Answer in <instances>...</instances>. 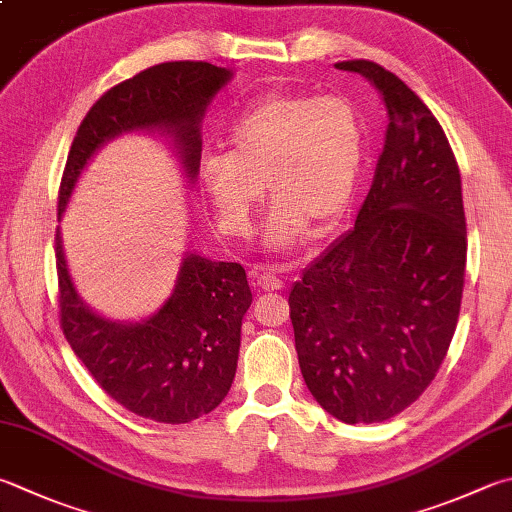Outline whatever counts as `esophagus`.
<instances>
[{
    "mask_svg": "<svg viewBox=\"0 0 512 512\" xmlns=\"http://www.w3.org/2000/svg\"><path fill=\"white\" fill-rule=\"evenodd\" d=\"M285 269L281 267H272V265H256L249 276H252L254 285H258L260 289H265V292H274V289H283V278L281 274Z\"/></svg>",
    "mask_w": 512,
    "mask_h": 512,
    "instance_id": "34e87169",
    "label": "esophagus"
}]
</instances>
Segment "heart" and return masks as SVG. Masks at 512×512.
Wrapping results in <instances>:
<instances>
[{"mask_svg":"<svg viewBox=\"0 0 512 512\" xmlns=\"http://www.w3.org/2000/svg\"><path fill=\"white\" fill-rule=\"evenodd\" d=\"M227 151H209L198 187L218 229L247 238L265 185L274 198L263 243L274 252L298 245L307 225L343 214L363 160V124L341 95L267 93L238 115Z\"/></svg>","mask_w":512,"mask_h":512,"instance_id":"1","label":"heart"}]
</instances>
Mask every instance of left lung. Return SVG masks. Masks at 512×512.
Instances as JSON below:
<instances>
[{"instance_id":"obj_1","label":"left lung","mask_w":512,"mask_h":512,"mask_svg":"<svg viewBox=\"0 0 512 512\" xmlns=\"http://www.w3.org/2000/svg\"><path fill=\"white\" fill-rule=\"evenodd\" d=\"M336 69L376 86L388 131L354 229L289 292L305 385L343 423H379L435 379L455 334L466 272L461 176L419 95L368 60Z\"/></svg>"}]
</instances>
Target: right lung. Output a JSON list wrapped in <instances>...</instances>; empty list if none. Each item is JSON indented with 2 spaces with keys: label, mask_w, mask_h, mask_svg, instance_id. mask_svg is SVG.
<instances>
[{
  "label": "right lung",
  "mask_w": 512,
  "mask_h": 512,
  "mask_svg": "<svg viewBox=\"0 0 512 512\" xmlns=\"http://www.w3.org/2000/svg\"><path fill=\"white\" fill-rule=\"evenodd\" d=\"M234 77L209 62H165L124 80L91 106L66 160L62 220L84 167L124 133L167 136L189 182L200 167V122L209 102ZM60 323L77 359L111 399L144 419L189 423L220 406L234 381L240 325L252 289L238 263L187 252L171 294L140 318L106 316L77 294L55 234Z\"/></svg>",
  "instance_id": "1"
}]
</instances>
